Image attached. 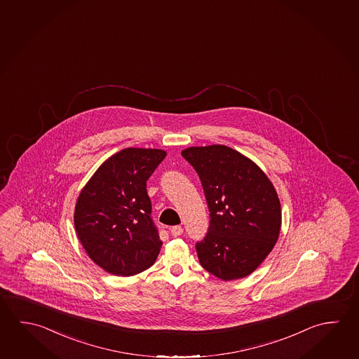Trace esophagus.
<instances>
[{
  "label": "esophagus",
  "instance_id": "obj_1",
  "mask_svg": "<svg viewBox=\"0 0 359 359\" xmlns=\"http://www.w3.org/2000/svg\"><path fill=\"white\" fill-rule=\"evenodd\" d=\"M170 232L174 237H177V236H182V232H184V229H182V226H171Z\"/></svg>",
  "mask_w": 359,
  "mask_h": 359
}]
</instances>
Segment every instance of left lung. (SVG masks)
<instances>
[{
  "label": "left lung",
  "mask_w": 359,
  "mask_h": 359,
  "mask_svg": "<svg viewBox=\"0 0 359 359\" xmlns=\"http://www.w3.org/2000/svg\"><path fill=\"white\" fill-rule=\"evenodd\" d=\"M182 155L198 172L210 212L207 236L195 245L199 262L224 281L248 276L272 251L281 229L272 182L228 146L189 147Z\"/></svg>",
  "instance_id": "left-lung-1"
}]
</instances>
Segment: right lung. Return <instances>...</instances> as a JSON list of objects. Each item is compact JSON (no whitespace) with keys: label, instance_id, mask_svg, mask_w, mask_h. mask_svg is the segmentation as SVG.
Instances as JSON below:
<instances>
[{"label":"right lung","instance_id":"obj_1","mask_svg":"<svg viewBox=\"0 0 359 359\" xmlns=\"http://www.w3.org/2000/svg\"><path fill=\"white\" fill-rule=\"evenodd\" d=\"M166 152L128 147L108 158L76 201V236L95 264L116 276L154 264L163 245L151 219L146 182Z\"/></svg>","mask_w":359,"mask_h":359}]
</instances>
